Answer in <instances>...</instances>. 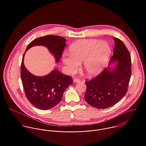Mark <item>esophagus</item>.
<instances>
[{"label": "esophagus", "instance_id": "obj_1", "mask_svg": "<svg viewBox=\"0 0 146 146\" xmlns=\"http://www.w3.org/2000/svg\"><path fill=\"white\" fill-rule=\"evenodd\" d=\"M73 82H80V80H79L78 78H74L73 80Z\"/></svg>", "mask_w": 146, "mask_h": 146}]
</instances>
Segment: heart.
Segmentation results:
<instances>
[{
	"label": "heart",
	"instance_id": "heart-1",
	"mask_svg": "<svg viewBox=\"0 0 146 146\" xmlns=\"http://www.w3.org/2000/svg\"><path fill=\"white\" fill-rule=\"evenodd\" d=\"M108 43L97 40H82L72 44L70 54L62 56V62L70 72H74L83 61V69L89 76L100 73L110 56Z\"/></svg>",
	"mask_w": 146,
	"mask_h": 146
}]
</instances>
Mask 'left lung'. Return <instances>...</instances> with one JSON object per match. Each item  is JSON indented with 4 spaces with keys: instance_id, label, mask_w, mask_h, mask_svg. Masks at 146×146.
I'll return each mask as SVG.
<instances>
[{
    "instance_id": "obj_1",
    "label": "left lung",
    "mask_w": 146,
    "mask_h": 146,
    "mask_svg": "<svg viewBox=\"0 0 146 146\" xmlns=\"http://www.w3.org/2000/svg\"><path fill=\"white\" fill-rule=\"evenodd\" d=\"M115 46L110 64L117 62L114 68L108 67L98 76L86 81V101L94 108L105 109L115 105L126 94L131 77V58L122 41L114 38Z\"/></svg>"
}]
</instances>
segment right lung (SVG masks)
<instances>
[{"mask_svg": "<svg viewBox=\"0 0 146 146\" xmlns=\"http://www.w3.org/2000/svg\"><path fill=\"white\" fill-rule=\"evenodd\" d=\"M65 40V38L55 35L40 37L29 44L25 52L33 46H45L58 62L66 46ZM25 54L21 66V77L27 99L32 105L40 110H47L55 107L60 102L66 89L72 84V77L64 75L56 69L46 76H36L25 67Z\"/></svg>", "mask_w": 146, "mask_h": 146, "instance_id": "add662e5", "label": "right lung"}]
</instances>
